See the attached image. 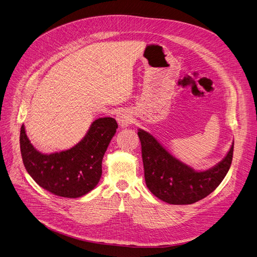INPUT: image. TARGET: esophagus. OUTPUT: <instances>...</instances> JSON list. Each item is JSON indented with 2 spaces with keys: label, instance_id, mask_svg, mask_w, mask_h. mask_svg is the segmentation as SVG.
<instances>
[{
  "label": "esophagus",
  "instance_id": "34e87169",
  "mask_svg": "<svg viewBox=\"0 0 257 257\" xmlns=\"http://www.w3.org/2000/svg\"><path fill=\"white\" fill-rule=\"evenodd\" d=\"M132 115L128 110H121L116 114V121L122 127H128L132 123Z\"/></svg>",
  "mask_w": 257,
  "mask_h": 257
}]
</instances>
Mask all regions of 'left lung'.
Wrapping results in <instances>:
<instances>
[{
    "label": "left lung",
    "instance_id": "1",
    "mask_svg": "<svg viewBox=\"0 0 257 257\" xmlns=\"http://www.w3.org/2000/svg\"><path fill=\"white\" fill-rule=\"evenodd\" d=\"M137 134L142 144L147 186L168 204L188 205L204 199L220 184L230 167L234 144L217 165L198 172L169 154L149 132L139 129Z\"/></svg>",
    "mask_w": 257,
    "mask_h": 257
}]
</instances>
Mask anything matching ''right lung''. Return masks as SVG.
<instances>
[{
  "label": "right lung",
  "instance_id": "right-lung-1",
  "mask_svg": "<svg viewBox=\"0 0 257 257\" xmlns=\"http://www.w3.org/2000/svg\"><path fill=\"white\" fill-rule=\"evenodd\" d=\"M118 128L112 118L93 122L82 141L72 149L44 155L31 144L25 126L20 129V152L28 173L56 196L80 198L95 188L101 177L104 153Z\"/></svg>",
  "mask_w": 257,
  "mask_h": 257
}]
</instances>
